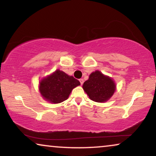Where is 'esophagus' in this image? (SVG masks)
Returning <instances> with one entry per match:
<instances>
[{
  "label": "esophagus",
  "instance_id": "esophagus-1",
  "mask_svg": "<svg viewBox=\"0 0 156 156\" xmlns=\"http://www.w3.org/2000/svg\"><path fill=\"white\" fill-rule=\"evenodd\" d=\"M80 84L83 85V82H84V80H83V79H80Z\"/></svg>",
  "mask_w": 156,
  "mask_h": 156
}]
</instances>
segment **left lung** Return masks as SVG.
Segmentation results:
<instances>
[{
    "label": "left lung",
    "instance_id": "obj_1",
    "mask_svg": "<svg viewBox=\"0 0 156 156\" xmlns=\"http://www.w3.org/2000/svg\"><path fill=\"white\" fill-rule=\"evenodd\" d=\"M83 88L91 100L105 102L112 97L117 85L112 78L97 70L90 73L88 80L83 83Z\"/></svg>",
    "mask_w": 156,
    "mask_h": 156
}]
</instances>
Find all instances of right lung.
<instances>
[{"mask_svg": "<svg viewBox=\"0 0 156 156\" xmlns=\"http://www.w3.org/2000/svg\"><path fill=\"white\" fill-rule=\"evenodd\" d=\"M80 85L77 79L57 69L39 81V90L43 99L58 104L67 100L73 89Z\"/></svg>", "mask_w": 156, "mask_h": 156, "instance_id": "1", "label": "right lung"}]
</instances>
